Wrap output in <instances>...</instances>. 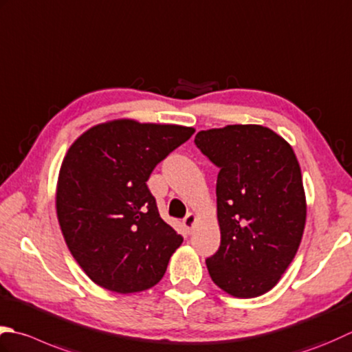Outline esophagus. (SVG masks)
Listing matches in <instances>:
<instances>
[{"label":"esophagus","mask_w":352,"mask_h":352,"mask_svg":"<svg viewBox=\"0 0 352 352\" xmlns=\"http://www.w3.org/2000/svg\"><path fill=\"white\" fill-rule=\"evenodd\" d=\"M195 221H197V217L194 215V213H188V215H186L184 219H183V226L186 227V230L190 232L192 227H194V224H195Z\"/></svg>","instance_id":"esophagus-1"}]
</instances>
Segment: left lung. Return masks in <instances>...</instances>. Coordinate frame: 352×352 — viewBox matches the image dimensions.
Segmentation results:
<instances>
[{
  "instance_id": "1",
  "label": "left lung",
  "mask_w": 352,
  "mask_h": 352,
  "mask_svg": "<svg viewBox=\"0 0 352 352\" xmlns=\"http://www.w3.org/2000/svg\"><path fill=\"white\" fill-rule=\"evenodd\" d=\"M195 144L219 169L221 244L206 259L212 280L235 298L278 284L299 249L307 204L293 148L261 125L199 131Z\"/></svg>"
}]
</instances>
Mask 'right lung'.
Listing matches in <instances>:
<instances>
[{"mask_svg":"<svg viewBox=\"0 0 352 352\" xmlns=\"http://www.w3.org/2000/svg\"><path fill=\"white\" fill-rule=\"evenodd\" d=\"M194 133L123 119L89 128L68 149L58 219L73 258L98 285L126 294L163 278L183 236L162 219L146 182Z\"/></svg>","mask_w":352,"mask_h":352,"instance_id":"add662e5","label":"right lung"}]
</instances>
